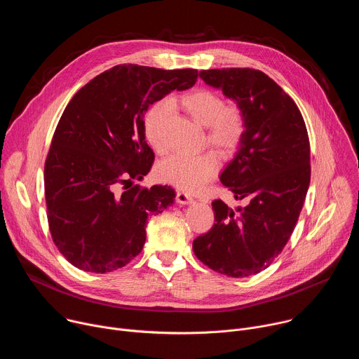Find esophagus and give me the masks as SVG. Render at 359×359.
I'll list each match as a JSON object with an SVG mask.
<instances>
[{
	"instance_id": "34e87169",
	"label": "esophagus",
	"mask_w": 359,
	"mask_h": 359,
	"mask_svg": "<svg viewBox=\"0 0 359 359\" xmlns=\"http://www.w3.org/2000/svg\"><path fill=\"white\" fill-rule=\"evenodd\" d=\"M176 201L179 204H193L194 203V198L191 196H189L187 193L184 191H177L176 194Z\"/></svg>"
}]
</instances>
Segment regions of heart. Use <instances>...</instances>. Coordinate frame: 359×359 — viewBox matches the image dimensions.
I'll return each instance as SVG.
<instances>
[{"label": "heart", "mask_w": 359, "mask_h": 359, "mask_svg": "<svg viewBox=\"0 0 359 359\" xmlns=\"http://www.w3.org/2000/svg\"><path fill=\"white\" fill-rule=\"evenodd\" d=\"M179 104L198 126L204 128L206 143L222 155H231L240 146L245 130V116L238 105H226L222 95L209 89L191 90L179 99ZM168 115L166 102L153 104L144 115V136L158 153L165 151L162 133ZM217 169V158L210 151L197 155L176 153L158 165L156 176L161 182L180 190L196 191L215 177Z\"/></svg>", "instance_id": "heart-1"}]
</instances>
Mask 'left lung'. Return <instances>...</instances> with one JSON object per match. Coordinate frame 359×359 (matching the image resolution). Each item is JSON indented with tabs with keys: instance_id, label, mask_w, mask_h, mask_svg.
Segmentation results:
<instances>
[{
	"instance_id": "8db88e82",
	"label": "left lung",
	"mask_w": 359,
	"mask_h": 359,
	"mask_svg": "<svg viewBox=\"0 0 359 359\" xmlns=\"http://www.w3.org/2000/svg\"><path fill=\"white\" fill-rule=\"evenodd\" d=\"M209 86L236 102L245 130L220 175L244 208L212 203L215 226L193 241L209 269L240 278L266 270L283 251L311 179L309 133L295 102L264 72L250 68L200 71Z\"/></svg>"
}]
</instances>
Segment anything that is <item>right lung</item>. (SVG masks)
I'll use <instances>...</instances> for the list:
<instances>
[{"label": "right lung", "instance_id": "1", "mask_svg": "<svg viewBox=\"0 0 359 359\" xmlns=\"http://www.w3.org/2000/svg\"><path fill=\"white\" fill-rule=\"evenodd\" d=\"M197 81L196 69L116 65L89 81L67 105L48 151L43 182L48 224L76 269L108 273L142 251L147 217L172 206L170 186L125 187L153 165L144 140L147 108Z\"/></svg>", "mask_w": 359, "mask_h": 359}]
</instances>
